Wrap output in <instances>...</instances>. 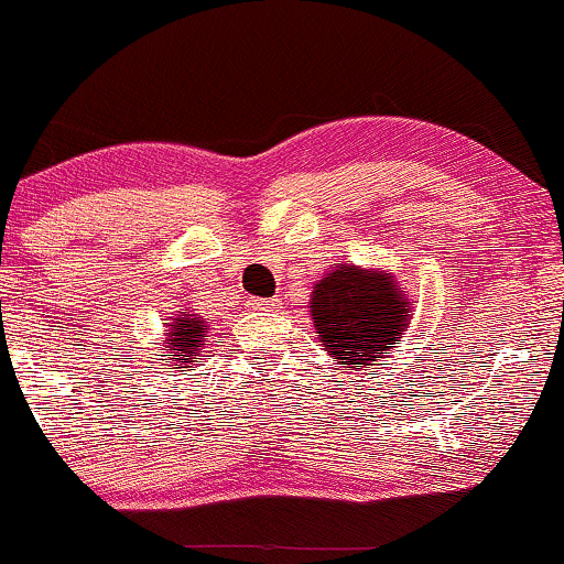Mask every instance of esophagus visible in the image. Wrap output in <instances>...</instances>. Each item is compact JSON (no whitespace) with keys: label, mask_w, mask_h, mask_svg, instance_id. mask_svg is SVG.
Segmentation results:
<instances>
[{"label":"esophagus","mask_w":564,"mask_h":564,"mask_svg":"<svg viewBox=\"0 0 564 564\" xmlns=\"http://www.w3.org/2000/svg\"><path fill=\"white\" fill-rule=\"evenodd\" d=\"M248 305H251V308H272V305H276V300L272 297V300H264V297H256V300H251V303H248Z\"/></svg>","instance_id":"esophagus-1"}]
</instances>
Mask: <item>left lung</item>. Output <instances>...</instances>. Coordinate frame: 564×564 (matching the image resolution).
Listing matches in <instances>:
<instances>
[{
  "label": "left lung",
  "instance_id": "1",
  "mask_svg": "<svg viewBox=\"0 0 564 564\" xmlns=\"http://www.w3.org/2000/svg\"><path fill=\"white\" fill-rule=\"evenodd\" d=\"M321 341L345 368L372 365L397 345L406 328L409 305L391 276L339 267L316 284L311 297Z\"/></svg>",
  "mask_w": 564,
  "mask_h": 564
}]
</instances>
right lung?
I'll return each mask as SVG.
<instances>
[{
    "mask_svg": "<svg viewBox=\"0 0 564 564\" xmlns=\"http://www.w3.org/2000/svg\"><path fill=\"white\" fill-rule=\"evenodd\" d=\"M202 336H204V321L199 316H178L173 318L171 332H167L165 347H171L167 352L173 357L171 360H186L194 362L196 355H199V345H202Z\"/></svg>",
    "mask_w": 564,
    "mask_h": 564,
    "instance_id": "add662e5",
    "label": "right lung"
}]
</instances>
